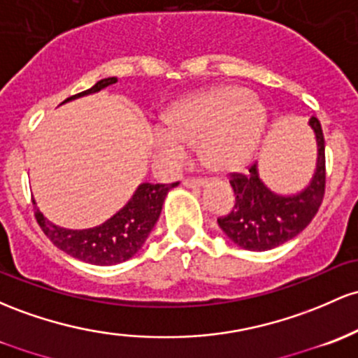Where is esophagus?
<instances>
[{
	"label": "esophagus",
	"instance_id": "1",
	"mask_svg": "<svg viewBox=\"0 0 358 358\" xmlns=\"http://www.w3.org/2000/svg\"><path fill=\"white\" fill-rule=\"evenodd\" d=\"M182 185L187 187V188H200V187L206 185V180H202V178H185L182 182Z\"/></svg>",
	"mask_w": 358,
	"mask_h": 358
}]
</instances>
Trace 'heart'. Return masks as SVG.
<instances>
[{
	"mask_svg": "<svg viewBox=\"0 0 358 358\" xmlns=\"http://www.w3.org/2000/svg\"><path fill=\"white\" fill-rule=\"evenodd\" d=\"M156 129L152 144L163 163L176 166L187 148L200 146L202 163L229 173L250 163L266 129L263 105L238 86H215L178 101Z\"/></svg>",
	"mask_w": 358,
	"mask_h": 358,
	"instance_id": "b5f03b06",
	"label": "heart"
}]
</instances>
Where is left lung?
<instances>
[{
  "label": "left lung",
  "mask_w": 358,
  "mask_h": 358,
  "mask_svg": "<svg viewBox=\"0 0 358 358\" xmlns=\"http://www.w3.org/2000/svg\"><path fill=\"white\" fill-rule=\"evenodd\" d=\"M317 144L316 170L311 182L301 192L282 195L270 190L253 164L248 175H231V187L236 195L233 210L219 217V227L243 250L266 251L284 245L308 227L324 197V136L320 120L309 119Z\"/></svg>",
  "instance_id": "left-lung-1"
}]
</instances>
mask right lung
<instances>
[{"label":"right lung","instance_id":"obj_1","mask_svg":"<svg viewBox=\"0 0 358 358\" xmlns=\"http://www.w3.org/2000/svg\"><path fill=\"white\" fill-rule=\"evenodd\" d=\"M113 83H117V78H105L86 92L66 98L62 103L98 93ZM176 185L178 182L170 183V185L141 183L131 200L117 214H113L100 226L90 227V229H66V227L56 226L44 217L38 207H35V217L52 245L73 258L92 263V265H117L132 258L143 248L149 233L158 222L168 192Z\"/></svg>","mask_w":358,"mask_h":358}]
</instances>
